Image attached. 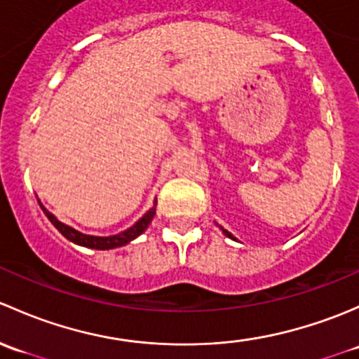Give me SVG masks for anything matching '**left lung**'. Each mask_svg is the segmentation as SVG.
Masks as SVG:
<instances>
[{
	"mask_svg": "<svg viewBox=\"0 0 359 359\" xmlns=\"http://www.w3.org/2000/svg\"><path fill=\"white\" fill-rule=\"evenodd\" d=\"M223 231H224V235H226V236H230V238H233V236H231L230 233H228V231H226V230H223Z\"/></svg>",
	"mask_w": 359,
	"mask_h": 359,
	"instance_id": "left-lung-1",
	"label": "left lung"
}]
</instances>
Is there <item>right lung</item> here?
I'll use <instances>...</instances> for the list:
<instances>
[{"label":"right lung","instance_id":"obj_1","mask_svg":"<svg viewBox=\"0 0 359 359\" xmlns=\"http://www.w3.org/2000/svg\"><path fill=\"white\" fill-rule=\"evenodd\" d=\"M41 205V204H39ZM43 212L46 214L48 219L53 223V226L57 228L58 231H60L62 235L65 236V238H69L70 242L77 243V245H83V247H90V249H98V250H105V249H116V247H121V245H126L128 242H131V240H135L136 236L142 235L143 231L147 230V226L150 224V221L154 219V214H155V207L149 210V212L145 214V216L142 217V219L138 221V223L135 224V226H131L129 230L123 231V233L119 235H114V236H93V235H84L81 233V231L74 230V228L67 226V224L60 223V221L57 219V217L53 216V214L50 212V210H46L44 207L41 205Z\"/></svg>","mask_w":359,"mask_h":359}]
</instances>
